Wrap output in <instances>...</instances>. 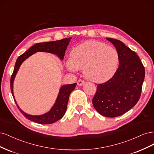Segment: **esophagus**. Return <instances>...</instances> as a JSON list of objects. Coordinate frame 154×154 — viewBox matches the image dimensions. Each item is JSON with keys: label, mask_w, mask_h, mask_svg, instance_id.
<instances>
[{"label": "esophagus", "mask_w": 154, "mask_h": 154, "mask_svg": "<svg viewBox=\"0 0 154 154\" xmlns=\"http://www.w3.org/2000/svg\"><path fill=\"white\" fill-rule=\"evenodd\" d=\"M84 83H85V82H84L83 80H82V79H79L77 81V85L78 86H82Z\"/></svg>", "instance_id": "obj_1"}]
</instances>
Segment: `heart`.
Here are the masks:
<instances>
[{"mask_svg":"<svg viewBox=\"0 0 154 154\" xmlns=\"http://www.w3.org/2000/svg\"><path fill=\"white\" fill-rule=\"evenodd\" d=\"M119 64V55L116 49L98 41H88L76 47L69 58V70H84V75L93 82H104L114 75Z\"/></svg>","mask_w":154,"mask_h":154,"instance_id":"heart-1","label":"heart"}]
</instances>
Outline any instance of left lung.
<instances>
[{
	"mask_svg": "<svg viewBox=\"0 0 154 154\" xmlns=\"http://www.w3.org/2000/svg\"><path fill=\"white\" fill-rule=\"evenodd\" d=\"M106 39L118 51L120 64L111 79L97 85L92 102L101 115L114 118L123 115L137 103L141 96L145 70L135 52L120 40Z\"/></svg>",
	"mask_w": 154,
	"mask_h": 154,
	"instance_id": "left-lung-1",
	"label": "left lung"
}]
</instances>
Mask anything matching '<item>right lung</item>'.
<instances>
[{
	"instance_id": "1",
	"label": "right lung",
	"mask_w": 154,
	"mask_h": 154,
	"mask_svg": "<svg viewBox=\"0 0 154 154\" xmlns=\"http://www.w3.org/2000/svg\"><path fill=\"white\" fill-rule=\"evenodd\" d=\"M71 38H64L61 40L53 41L49 42H43V43H38L34 45L30 48L20 56L17 59V61L14 65L13 73L11 77V91L13 95L14 100L18 108L19 109L22 115L26 117L28 120L36 122L40 124H51L54 122L60 120L61 118L64 115L66 112L67 104L68 102L69 97H70V93L72 91L74 90L77 85V83L66 84V85H63L60 88L58 96L56 100L55 103L51 108V109L48 112L43 114L42 115L38 116H33L28 115V114L24 112L21 109H20L19 106L17 105V103L15 100V98L14 97L13 94V82L14 79L18 71V69L22 63L26 60L27 58L29 56L32 55L33 54L37 52H50L51 54H54L57 55L61 60H63L66 48L68 45L69 43L70 42Z\"/></svg>"
}]
</instances>
